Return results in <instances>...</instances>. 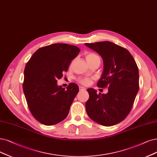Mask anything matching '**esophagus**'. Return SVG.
Wrapping results in <instances>:
<instances>
[{
	"instance_id": "1",
	"label": "esophagus",
	"mask_w": 157,
	"mask_h": 157,
	"mask_svg": "<svg viewBox=\"0 0 157 157\" xmlns=\"http://www.w3.org/2000/svg\"><path fill=\"white\" fill-rule=\"evenodd\" d=\"M79 90L85 91V90H86V89L85 87H83V86H79Z\"/></svg>"
}]
</instances>
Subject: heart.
Here are the masks:
<instances>
[{"label":"heart","instance_id":"1","mask_svg":"<svg viewBox=\"0 0 157 157\" xmlns=\"http://www.w3.org/2000/svg\"><path fill=\"white\" fill-rule=\"evenodd\" d=\"M97 57H98L96 54L93 53V52H88V53L86 54V59L88 61V63L96 59ZM91 81H92V79L89 77H84V78L81 77L78 79V82L81 84L84 85H89L91 82Z\"/></svg>","mask_w":157,"mask_h":157}]
</instances>
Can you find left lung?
Here are the masks:
<instances>
[{
    "mask_svg": "<svg viewBox=\"0 0 157 157\" xmlns=\"http://www.w3.org/2000/svg\"><path fill=\"white\" fill-rule=\"evenodd\" d=\"M99 54L103 61V71L98 87L108 88L107 94H97L88 89L89 98L85 103L88 116L96 123L112 126L129 114L139 89L138 68L127 49L110 41L85 43Z\"/></svg>",
    "mask_w": 157,
    "mask_h": 157,
    "instance_id": "1",
    "label": "left lung"
}]
</instances>
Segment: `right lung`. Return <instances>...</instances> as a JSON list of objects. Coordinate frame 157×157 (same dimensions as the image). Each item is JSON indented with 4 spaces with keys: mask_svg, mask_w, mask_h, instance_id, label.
Listing matches in <instances>:
<instances>
[{
    "mask_svg": "<svg viewBox=\"0 0 157 157\" xmlns=\"http://www.w3.org/2000/svg\"><path fill=\"white\" fill-rule=\"evenodd\" d=\"M80 50L73 45L56 43L40 48L26 63L22 87L28 107L40 123L53 125L66 118L78 86L65 88L57 84Z\"/></svg>",
    "mask_w": 157,
    "mask_h": 157,
    "instance_id": "right-lung-1",
    "label": "right lung"
}]
</instances>
